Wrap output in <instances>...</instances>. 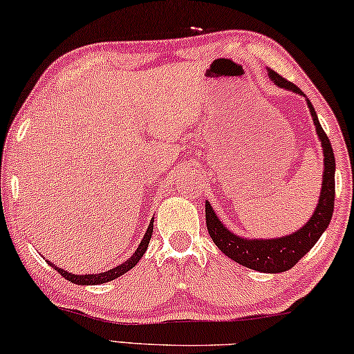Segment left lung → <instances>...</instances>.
Here are the masks:
<instances>
[{"mask_svg": "<svg viewBox=\"0 0 354 354\" xmlns=\"http://www.w3.org/2000/svg\"><path fill=\"white\" fill-rule=\"evenodd\" d=\"M270 80L281 89L291 91V93L299 94L306 97L299 87L284 80L278 73L273 70L268 71ZM307 107L310 110L312 122L315 125L319 141L322 145L324 153V176H322V188H320L319 203L315 206L314 213L309 218L304 226L297 231L288 234L283 237H272V239H250L242 237L239 234L224 226L219 221L218 214L214 213L213 206L208 200L205 203V214H206V227L214 244L229 259L237 261L242 267L255 270L261 273H283L292 268L309 252L315 242L319 241L320 236L328 227L330 219L333 214V203H335V156L330 143L328 136L320 127L319 117L312 107L310 100L306 97Z\"/></svg>", "mask_w": 354, "mask_h": 354, "instance_id": "obj_1", "label": "left lung"}]
</instances>
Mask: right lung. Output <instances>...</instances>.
Listing matches in <instances>:
<instances>
[{
  "mask_svg": "<svg viewBox=\"0 0 354 354\" xmlns=\"http://www.w3.org/2000/svg\"><path fill=\"white\" fill-rule=\"evenodd\" d=\"M153 224H154V218L151 219L148 229H146L143 239H141L140 245H138V249L135 250V254H133L130 259L123 261V263L118 265L115 268H110L107 272H102V273H95V274H75V273H70L66 272V270L63 268H58L55 267L52 261H48L50 267H53L57 272L62 274L63 278H66L68 281L75 283V284H81V286H86V284H102V283H109L112 281V279H115L118 277H122V274H125L127 272H130V270L135 267L138 261L141 260V257L145 255L146 249H148V244L151 241V236H153Z\"/></svg>",
  "mask_w": 354,
  "mask_h": 354,
  "instance_id": "right-lung-1",
  "label": "right lung"
}]
</instances>
